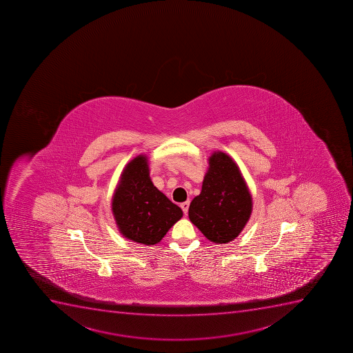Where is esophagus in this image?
I'll use <instances>...</instances> for the list:
<instances>
[{"label": "esophagus", "mask_w": 353, "mask_h": 353, "mask_svg": "<svg viewBox=\"0 0 353 353\" xmlns=\"http://www.w3.org/2000/svg\"><path fill=\"white\" fill-rule=\"evenodd\" d=\"M189 204H190V203H189V201H185V203H182L181 204L182 211H183V213H185V214H187V213H188Z\"/></svg>", "instance_id": "1"}]
</instances>
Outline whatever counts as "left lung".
<instances>
[{
    "mask_svg": "<svg viewBox=\"0 0 353 353\" xmlns=\"http://www.w3.org/2000/svg\"><path fill=\"white\" fill-rule=\"evenodd\" d=\"M253 199L237 163L216 150L208 157L201 194L189 206L191 223L214 244L238 237L250 220Z\"/></svg>",
    "mask_w": 353,
    "mask_h": 353,
    "instance_id": "8db88e82",
    "label": "left lung"
}]
</instances>
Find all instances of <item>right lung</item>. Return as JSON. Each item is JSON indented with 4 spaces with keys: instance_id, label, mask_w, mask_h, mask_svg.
<instances>
[{
    "instance_id": "obj_1",
    "label": "right lung",
    "mask_w": 353,
    "mask_h": 353,
    "mask_svg": "<svg viewBox=\"0 0 353 353\" xmlns=\"http://www.w3.org/2000/svg\"><path fill=\"white\" fill-rule=\"evenodd\" d=\"M148 156H135L123 168L112 198L119 234L138 244H159L183 215L150 179Z\"/></svg>"
}]
</instances>
